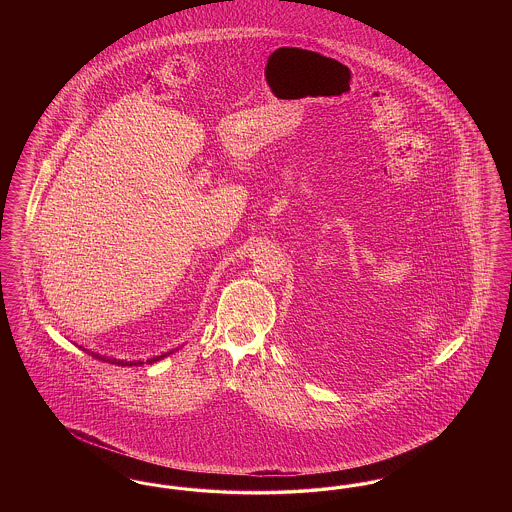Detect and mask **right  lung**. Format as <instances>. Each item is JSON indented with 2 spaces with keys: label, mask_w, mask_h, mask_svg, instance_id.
I'll list each match as a JSON object with an SVG mask.
<instances>
[{
  "label": "right lung",
  "mask_w": 512,
  "mask_h": 512,
  "mask_svg": "<svg viewBox=\"0 0 512 512\" xmlns=\"http://www.w3.org/2000/svg\"><path fill=\"white\" fill-rule=\"evenodd\" d=\"M82 351H86L88 355H92V357H94V359H98V361H107V363H111V365H144V361H122V359H113V357H105V355H99V353H94V351H88V349H82ZM171 353H174V351H169V353H165V355H161V357H153V359H147V365H151V363H155V361H161L163 357H167V355H171Z\"/></svg>",
  "instance_id": "right-lung-1"
}]
</instances>
